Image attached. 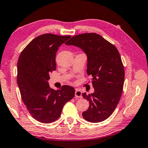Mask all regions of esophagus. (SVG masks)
<instances>
[{"mask_svg":"<svg viewBox=\"0 0 148 148\" xmlns=\"http://www.w3.org/2000/svg\"><path fill=\"white\" fill-rule=\"evenodd\" d=\"M75 96L76 98H82V92L80 90H76V91H75Z\"/></svg>","mask_w":148,"mask_h":148,"instance_id":"obj_1","label":"esophagus"}]
</instances>
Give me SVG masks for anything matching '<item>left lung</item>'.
<instances>
[{
  "mask_svg": "<svg viewBox=\"0 0 148 148\" xmlns=\"http://www.w3.org/2000/svg\"><path fill=\"white\" fill-rule=\"evenodd\" d=\"M65 44L78 46L86 53L87 74L92 76L94 92L82 94L90 103L83 118L92 123L102 122L112 115L122 96L125 72L120 53L96 33L76 35Z\"/></svg>",
  "mask_w": 148,
  "mask_h": 148,
  "instance_id": "obj_1",
  "label": "left lung"
}]
</instances>
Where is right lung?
Returning <instances> with one entry per match:
<instances>
[{
  "label": "right lung",
  "mask_w": 148,
  "mask_h": 148,
  "mask_svg": "<svg viewBox=\"0 0 148 148\" xmlns=\"http://www.w3.org/2000/svg\"><path fill=\"white\" fill-rule=\"evenodd\" d=\"M70 36L44 34L33 39L20 55L17 84L22 100L29 113L38 122L48 123L60 116L62 110L74 97L68 85L55 90L49 86L50 73L56 70V53Z\"/></svg>",
  "instance_id": "right-lung-1"
}]
</instances>
